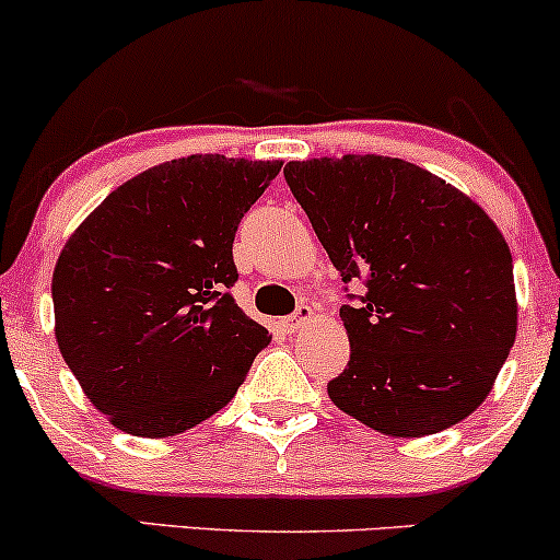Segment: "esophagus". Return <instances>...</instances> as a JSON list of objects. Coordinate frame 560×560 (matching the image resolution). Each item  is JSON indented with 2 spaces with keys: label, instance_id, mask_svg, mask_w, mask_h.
<instances>
[{
  "label": "esophagus",
  "instance_id": "esophagus-1",
  "mask_svg": "<svg viewBox=\"0 0 560 560\" xmlns=\"http://www.w3.org/2000/svg\"><path fill=\"white\" fill-rule=\"evenodd\" d=\"M311 320H313V307L311 305H300L298 313H294L292 318H287L281 326H284L287 334H294V331L305 329V326L311 324Z\"/></svg>",
  "mask_w": 560,
  "mask_h": 560
}]
</instances>
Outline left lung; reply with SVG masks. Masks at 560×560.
Returning <instances> with one entry per match:
<instances>
[{
    "label": "left lung",
    "mask_w": 560,
    "mask_h": 560,
    "mask_svg": "<svg viewBox=\"0 0 560 560\" xmlns=\"http://www.w3.org/2000/svg\"><path fill=\"white\" fill-rule=\"evenodd\" d=\"M287 184L345 284L350 361L331 402L389 436L471 416L516 342L518 302L503 231L471 197L400 158L292 160Z\"/></svg>",
    "instance_id": "left-lung-1"
}]
</instances>
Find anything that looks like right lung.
<instances>
[{
  "instance_id": "obj_1",
  "label": "right lung",
  "mask_w": 560,
  "mask_h": 560,
  "mask_svg": "<svg viewBox=\"0 0 560 560\" xmlns=\"http://www.w3.org/2000/svg\"><path fill=\"white\" fill-rule=\"evenodd\" d=\"M281 160L189 155L128 178L68 236L55 339L120 432L182 434L226 408L271 334L229 292L242 215Z\"/></svg>"
}]
</instances>
